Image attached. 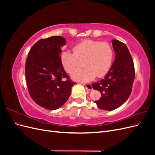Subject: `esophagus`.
<instances>
[{"mask_svg": "<svg viewBox=\"0 0 155 155\" xmlns=\"http://www.w3.org/2000/svg\"><path fill=\"white\" fill-rule=\"evenodd\" d=\"M84 85H85V88L87 89H88V90H89V91H92V87L91 84H90V83H86V84H84Z\"/></svg>", "mask_w": 155, "mask_h": 155, "instance_id": "esophagus-1", "label": "esophagus"}]
</instances>
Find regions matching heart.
Masks as SVG:
<instances>
[{
  "label": "heart",
  "instance_id": "1",
  "mask_svg": "<svg viewBox=\"0 0 155 155\" xmlns=\"http://www.w3.org/2000/svg\"><path fill=\"white\" fill-rule=\"evenodd\" d=\"M74 52L64 51L61 55V62L69 74L82 66L86 67L72 74L75 81L88 82L96 76H104L109 72L114 57V51L110 44L99 41L86 40L77 45Z\"/></svg>",
  "mask_w": 155,
  "mask_h": 155
}]
</instances>
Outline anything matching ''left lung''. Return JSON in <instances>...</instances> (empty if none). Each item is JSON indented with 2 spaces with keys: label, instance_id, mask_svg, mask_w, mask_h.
<instances>
[{
  "label": "left lung",
  "instance_id": "1",
  "mask_svg": "<svg viewBox=\"0 0 155 155\" xmlns=\"http://www.w3.org/2000/svg\"><path fill=\"white\" fill-rule=\"evenodd\" d=\"M115 59L104 79L92 84L101 92L99 100L94 101L100 109L112 110L128 100L134 79V67L127 46L121 41L112 40Z\"/></svg>",
  "mask_w": 155,
  "mask_h": 155
}]
</instances>
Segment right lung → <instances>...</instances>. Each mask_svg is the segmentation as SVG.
Here are the masks:
<instances>
[{
	"instance_id": "obj_1",
	"label": "right lung",
	"mask_w": 155,
	"mask_h": 155,
	"mask_svg": "<svg viewBox=\"0 0 155 155\" xmlns=\"http://www.w3.org/2000/svg\"><path fill=\"white\" fill-rule=\"evenodd\" d=\"M65 40L61 36L40 39L30 49L26 62L30 95L37 105L48 110L61 107L76 84L70 80L60 58Z\"/></svg>"
}]
</instances>
